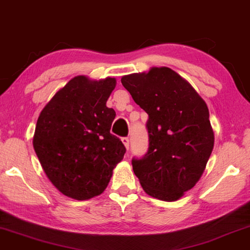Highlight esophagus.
Here are the masks:
<instances>
[{
	"label": "esophagus",
	"mask_w": 250,
	"mask_h": 250,
	"mask_svg": "<svg viewBox=\"0 0 250 250\" xmlns=\"http://www.w3.org/2000/svg\"><path fill=\"white\" fill-rule=\"evenodd\" d=\"M121 141H122V144L125 145V147L126 150H128V149H129V138L128 137H124L121 139Z\"/></svg>",
	"instance_id": "esophagus-1"
}]
</instances>
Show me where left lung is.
<instances>
[{"label":"left lung","instance_id":"obj_1","mask_svg":"<svg viewBox=\"0 0 250 250\" xmlns=\"http://www.w3.org/2000/svg\"><path fill=\"white\" fill-rule=\"evenodd\" d=\"M121 83L148 114L149 147L132 168L144 191L176 201L200 181L214 146L204 100L168 67L125 75Z\"/></svg>","mask_w":250,"mask_h":250}]
</instances>
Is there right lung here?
Listing matches in <instances>:
<instances>
[{"mask_svg": "<svg viewBox=\"0 0 250 250\" xmlns=\"http://www.w3.org/2000/svg\"><path fill=\"white\" fill-rule=\"evenodd\" d=\"M117 80L78 75L56 92L37 121L33 148L56 188L75 200L102 194L125 148L110 132L115 111L106 101Z\"/></svg>", "mask_w": 250, "mask_h": 250, "instance_id": "obj_1", "label": "right lung"}]
</instances>
